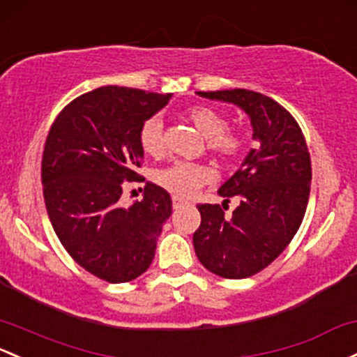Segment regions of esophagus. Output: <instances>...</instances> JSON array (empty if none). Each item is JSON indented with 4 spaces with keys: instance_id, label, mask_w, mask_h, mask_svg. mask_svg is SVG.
Wrapping results in <instances>:
<instances>
[{
    "instance_id": "obj_1",
    "label": "esophagus",
    "mask_w": 357,
    "mask_h": 357,
    "mask_svg": "<svg viewBox=\"0 0 357 357\" xmlns=\"http://www.w3.org/2000/svg\"><path fill=\"white\" fill-rule=\"evenodd\" d=\"M183 205H186V202L183 200V198L172 197V207H174V208H179V207H183Z\"/></svg>"
}]
</instances>
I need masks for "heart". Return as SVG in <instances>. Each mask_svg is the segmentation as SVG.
Instances as JSON below:
<instances>
[{"mask_svg":"<svg viewBox=\"0 0 357 357\" xmlns=\"http://www.w3.org/2000/svg\"><path fill=\"white\" fill-rule=\"evenodd\" d=\"M186 119L207 138V149L220 159L232 160L241 155L245 140L239 133L227 130L229 121L222 112L207 106H195L186 111ZM138 142L149 155L157 157L164 152V125L159 116H152L140 126ZM210 178L212 171L208 166L186 160L157 169L153 174V181L174 197H191Z\"/></svg>","mask_w":357,"mask_h":357,"instance_id":"1","label":"heart"}]
</instances>
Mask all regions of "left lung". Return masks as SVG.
I'll return each instance as SVG.
<instances>
[{
  "label": "left lung",
  "mask_w": 357,
  "mask_h": 357,
  "mask_svg": "<svg viewBox=\"0 0 357 357\" xmlns=\"http://www.w3.org/2000/svg\"><path fill=\"white\" fill-rule=\"evenodd\" d=\"M212 100L236 104L250 116L255 147L241 167L219 188L226 208L202 204L193 246L205 268L224 279H246L268 267L294 238L310 198L311 160L298 121L264 93L245 89L197 92Z\"/></svg>",
  "instance_id": "left-lung-1"
}]
</instances>
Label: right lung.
<instances>
[{
	"label": "right lung",
	"instance_id": "obj_1",
	"mask_svg": "<svg viewBox=\"0 0 357 357\" xmlns=\"http://www.w3.org/2000/svg\"><path fill=\"white\" fill-rule=\"evenodd\" d=\"M171 93L107 85L71 100L47 133L43 153L44 202L70 257L111 284L130 282L150 267L172 200L147 183L144 200L121 207L123 183L138 181L144 159L140 126Z\"/></svg>",
	"mask_w": 357,
	"mask_h": 357
}]
</instances>
